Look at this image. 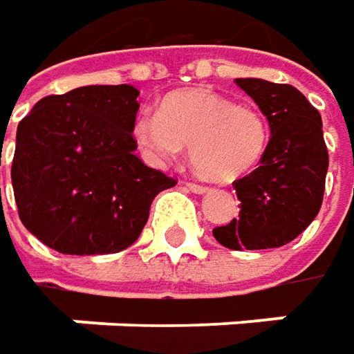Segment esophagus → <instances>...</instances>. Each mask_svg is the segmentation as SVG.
I'll list each match as a JSON object with an SVG mask.
<instances>
[{"mask_svg":"<svg viewBox=\"0 0 354 354\" xmlns=\"http://www.w3.org/2000/svg\"><path fill=\"white\" fill-rule=\"evenodd\" d=\"M186 188H188V190H192L194 194H206L207 190H209L207 186H204V184H198V182H188V184H186Z\"/></svg>","mask_w":354,"mask_h":354,"instance_id":"obj_1","label":"esophagus"}]
</instances>
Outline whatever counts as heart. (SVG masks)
Returning <instances> with one entry per match:
<instances>
[{
  "mask_svg": "<svg viewBox=\"0 0 354 354\" xmlns=\"http://www.w3.org/2000/svg\"><path fill=\"white\" fill-rule=\"evenodd\" d=\"M134 138L152 162L174 158L190 145V160L200 174L232 182L263 158L269 122L257 106L207 88H184L162 99L160 115L138 116Z\"/></svg>",
  "mask_w": 354,
  "mask_h": 354,
  "instance_id": "1",
  "label": "heart"
}]
</instances>
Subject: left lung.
<instances>
[{"instance_id": "8db88e82", "label": "left lung", "mask_w": 354, "mask_h": 354, "mask_svg": "<svg viewBox=\"0 0 354 354\" xmlns=\"http://www.w3.org/2000/svg\"><path fill=\"white\" fill-rule=\"evenodd\" d=\"M268 116V148L259 166L234 182L239 220L214 227L230 250H269L293 241L323 204L329 152L321 115L295 86L236 79Z\"/></svg>"}]
</instances>
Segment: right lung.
<instances>
[{
  "label": "right lung",
  "mask_w": 354,
  "mask_h": 354,
  "mask_svg": "<svg viewBox=\"0 0 354 354\" xmlns=\"http://www.w3.org/2000/svg\"><path fill=\"white\" fill-rule=\"evenodd\" d=\"M138 91L49 95L17 127L11 184L19 220L59 254H116L140 236L156 194L176 180L148 168L132 136Z\"/></svg>",
  "instance_id": "add662e5"
}]
</instances>
